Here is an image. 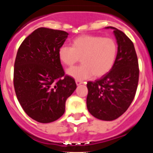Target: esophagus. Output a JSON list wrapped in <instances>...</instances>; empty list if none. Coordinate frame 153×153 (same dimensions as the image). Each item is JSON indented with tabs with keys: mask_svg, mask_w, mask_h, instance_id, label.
<instances>
[{
	"mask_svg": "<svg viewBox=\"0 0 153 153\" xmlns=\"http://www.w3.org/2000/svg\"><path fill=\"white\" fill-rule=\"evenodd\" d=\"M83 83V81L79 80V79H76V85H77V86H79V85L82 84V83Z\"/></svg>",
	"mask_w": 153,
	"mask_h": 153,
	"instance_id": "1",
	"label": "esophagus"
}]
</instances>
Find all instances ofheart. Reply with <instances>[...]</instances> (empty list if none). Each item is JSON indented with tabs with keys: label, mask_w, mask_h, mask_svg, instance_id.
I'll list each match as a JSON object with an SVG mask.
<instances>
[{
	"label": "heart",
	"mask_w": 153,
	"mask_h": 153,
	"mask_svg": "<svg viewBox=\"0 0 153 153\" xmlns=\"http://www.w3.org/2000/svg\"><path fill=\"white\" fill-rule=\"evenodd\" d=\"M118 47L113 39L97 35H81L74 39L72 47L63 45L58 51L60 61L71 67L79 61L83 64L70 68L67 74L78 79L100 77L113 68Z\"/></svg>",
	"instance_id": "heart-1"
}]
</instances>
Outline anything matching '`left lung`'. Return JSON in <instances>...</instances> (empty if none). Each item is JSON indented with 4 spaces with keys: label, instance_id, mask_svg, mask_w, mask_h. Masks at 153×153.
<instances>
[{
    "label": "left lung",
    "instance_id": "left-lung-1",
    "mask_svg": "<svg viewBox=\"0 0 153 153\" xmlns=\"http://www.w3.org/2000/svg\"><path fill=\"white\" fill-rule=\"evenodd\" d=\"M118 51L113 68L94 82L87 83L86 106L90 114L101 120L119 118L132 103L139 82V63L132 40L113 27Z\"/></svg>",
    "mask_w": 153,
    "mask_h": 153
}]
</instances>
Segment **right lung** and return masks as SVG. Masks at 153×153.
I'll return each instance as SVG.
<instances>
[{
    "mask_svg": "<svg viewBox=\"0 0 153 153\" xmlns=\"http://www.w3.org/2000/svg\"><path fill=\"white\" fill-rule=\"evenodd\" d=\"M68 33L40 27L24 39L14 62L13 86L24 112L42 123L53 122L65 112V103L76 88L65 75L58 51Z\"/></svg>",
    "mask_w": 153,
    "mask_h": 153,
    "instance_id": "obj_1",
    "label": "right lung"
}]
</instances>
